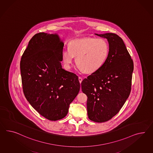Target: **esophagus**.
<instances>
[{
  "label": "esophagus",
  "instance_id": "34e87169",
  "mask_svg": "<svg viewBox=\"0 0 153 153\" xmlns=\"http://www.w3.org/2000/svg\"><path fill=\"white\" fill-rule=\"evenodd\" d=\"M79 82H80V83L81 84V82H82V79L81 77H79Z\"/></svg>",
  "mask_w": 153,
  "mask_h": 153
}]
</instances>
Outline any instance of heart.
Masks as SVG:
<instances>
[{
    "label": "heart",
    "instance_id": "b5f03b06",
    "mask_svg": "<svg viewBox=\"0 0 153 153\" xmlns=\"http://www.w3.org/2000/svg\"><path fill=\"white\" fill-rule=\"evenodd\" d=\"M109 47L105 40L92 37L71 41L68 49L62 53V62L65 68H71L75 58L79 69L86 74H92L102 68L109 54Z\"/></svg>",
    "mask_w": 153,
    "mask_h": 153
}]
</instances>
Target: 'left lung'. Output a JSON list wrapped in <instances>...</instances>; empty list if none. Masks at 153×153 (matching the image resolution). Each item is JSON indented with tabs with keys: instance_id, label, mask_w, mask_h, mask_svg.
Returning a JSON list of instances; mask_svg holds the SVG:
<instances>
[{
	"instance_id": "8db88e82",
	"label": "left lung",
	"mask_w": 153,
	"mask_h": 153,
	"mask_svg": "<svg viewBox=\"0 0 153 153\" xmlns=\"http://www.w3.org/2000/svg\"><path fill=\"white\" fill-rule=\"evenodd\" d=\"M95 34L108 40L109 54L102 68L84 79L81 85L88 97V118L102 123L118 113L129 97L134 64L120 36L109 33Z\"/></svg>"
}]
</instances>
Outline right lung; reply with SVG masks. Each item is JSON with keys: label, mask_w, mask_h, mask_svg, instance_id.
Returning a JSON list of instances; mask_svg holds the SVG:
<instances>
[{"label": "right lung", "mask_w": 153, "mask_h": 153, "mask_svg": "<svg viewBox=\"0 0 153 153\" xmlns=\"http://www.w3.org/2000/svg\"><path fill=\"white\" fill-rule=\"evenodd\" d=\"M63 47L56 33L36 34L20 64L25 98L41 115L51 121L67 115L80 88L78 76L62 68Z\"/></svg>", "instance_id": "1"}]
</instances>
